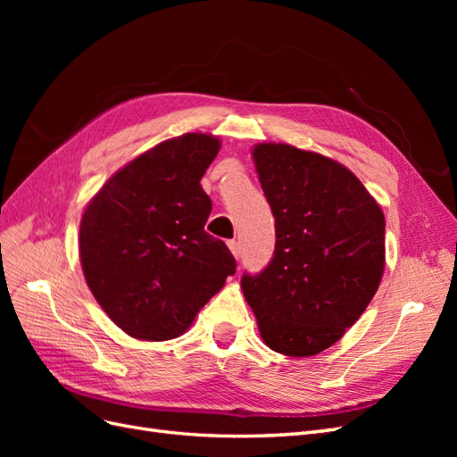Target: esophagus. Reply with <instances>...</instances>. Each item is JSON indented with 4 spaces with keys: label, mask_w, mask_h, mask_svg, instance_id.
<instances>
[{
    "label": "esophagus",
    "mask_w": 457,
    "mask_h": 457,
    "mask_svg": "<svg viewBox=\"0 0 457 457\" xmlns=\"http://www.w3.org/2000/svg\"><path fill=\"white\" fill-rule=\"evenodd\" d=\"M227 244H228V247H230V252H232V255L238 259V257H240V242H237V240H228Z\"/></svg>",
    "instance_id": "obj_1"
}]
</instances>
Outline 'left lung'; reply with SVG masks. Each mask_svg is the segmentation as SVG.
<instances>
[{
	"label": "left lung",
	"instance_id": "8db88e82",
	"mask_svg": "<svg viewBox=\"0 0 457 457\" xmlns=\"http://www.w3.org/2000/svg\"><path fill=\"white\" fill-rule=\"evenodd\" d=\"M276 227L274 253L242 276L261 337L276 353L311 356L339 341L376 295L385 267V217L364 185L316 152L253 148Z\"/></svg>",
	"mask_w": 457,
	"mask_h": 457
}]
</instances>
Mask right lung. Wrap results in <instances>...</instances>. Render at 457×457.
<instances>
[{"label":"right lung","mask_w":457,"mask_h":457,"mask_svg":"<svg viewBox=\"0 0 457 457\" xmlns=\"http://www.w3.org/2000/svg\"><path fill=\"white\" fill-rule=\"evenodd\" d=\"M219 139L185 133L129 162L86 207L79 259L87 286L126 334L165 341L237 272L223 240L204 230L212 200L200 181Z\"/></svg>","instance_id":"add662e5"}]
</instances>
